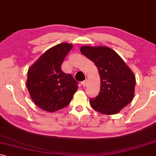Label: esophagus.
Segmentation results:
<instances>
[{
  "instance_id": "esophagus-1",
  "label": "esophagus",
  "mask_w": 156,
  "mask_h": 156,
  "mask_svg": "<svg viewBox=\"0 0 156 156\" xmlns=\"http://www.w3.org/2000/svg\"><path fill=\"white\" fill-rule=\"evenodd\" d=\"M87 83H88V81L87 80H84V81L82 82V84L83 85V87H85V86L87 85Z\"/></svg>"
}]
</instances>
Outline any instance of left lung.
Wrapping results in <instances>:
<instances>
[{"mask_svg": "<svg viewBox=\"0 0 156 156\" xmlns=\"http://www.w3.org/2000/svg\"><path fill=\"white\" fill-rule=\"evenodd\" d=\"M80 52L93 61L101 77L100 93L95 99L90 98V105L103 114H116L133 99L136 84L134 73L108 47L84 45Z\"/></svg>", "mask_w": 156, "mask_h": 156, "instance_id": "left-lung-1", "label": "left lung"}]
</instances>
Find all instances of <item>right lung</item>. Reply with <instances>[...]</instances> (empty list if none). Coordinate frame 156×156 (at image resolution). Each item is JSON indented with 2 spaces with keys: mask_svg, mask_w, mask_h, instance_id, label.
Returning <instances> with one entry per match:
<instances>
[{
  "mask_svg": "<svg viewBox=\"0 0 156 156\" xmlns=\"http://www.w3.org/2000/svg\"><path fill=\"white\" fill-rule=\"evenodd\" d=\"M72 44L53 46L28 69L27 87L34 104L47 112H55L69 104L77 91V82L61 70V64Z\"/></svg>",
  "mask_w": 156,
  "mask_h": 156,
  "instance_id": "add662e5",
  "label": "right lung"
}]
</instances>
